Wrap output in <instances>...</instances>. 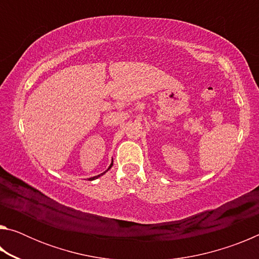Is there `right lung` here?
<instances>
[{"label": "right lung", "mask_w": 259, "mask_h": 259, "mask_svg": "<svg viewBox=\"0 0 259 259\" xmlns=\"http://www.w3.org/2000/svg\"><path fill=\"white\" fill-rule=\"evenodd\" d=\"M112 165H113V161H112V163H111V165H109V166H108V169L106 170V171H108V170L112 168ZM106 171H104L103 174H100V175H98V176H95V177H91V178H89V181H94V179H97L98 177H100V176H103V175H104L105 172H106Z\"/></svg>", "instance_id": "1"}]
</instances>
